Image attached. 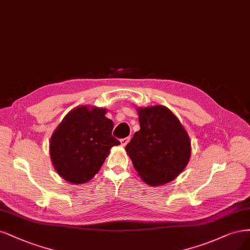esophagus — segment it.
Wrapping results in <instances>:
<instances>
[{"label": "esophagus", "mask_w": 250, "mask_h": 250, "mask_svg": "<svg viewBox=\"0 0 250 250\" xmlns=\"http://www.w3.org/2000/svg\"><path fill=\"white\" fill-rule=\"evenodd\" d=\"M129 141H130V137H125V139H122L120 142H121L122 147H125V146L129 143Z\"/></svg>", "instance_id": "34e87169"}]
</instances>
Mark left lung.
<instances>
[{
	"label": "left lung",
	"mask_w": 250,
	"mask_h": 250,
	"mask_svg": "<svg viewBox=\"0 0 250 250\" xmlns=\"http://www.w3.org/2000/svg\"><path fill=\"white\" fill-rule=\"evenodd\" d=\"M141 129L126 152L145 183L158 186L176 179L188 165L191 143L184 126L163 105L136 107Z\"/></svg>",
	"instance_id": "obj_1"
}]
</instances>
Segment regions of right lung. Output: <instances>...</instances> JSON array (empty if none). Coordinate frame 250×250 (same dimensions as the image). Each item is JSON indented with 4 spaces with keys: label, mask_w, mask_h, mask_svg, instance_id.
Masks as SVG:
<instances>
[{
    "label": "right lung",
    "mask_w": 250,
    "mask_h": 250,
    "mask_svg": "<svg viewBox=\"0 0 250 250\" xmlns=\"http://www.w3.org/2000/svg\"><path fill=\"white\" fill-rule=\"evenodd\" d=\"M107 109L80 105L68 113L49 142V155L57 173L67 182L83 184L95 176L119 146L111 135L114 123L105 117Z\"/></svg>",
    "instance_id": "1"
}]
</instances>
